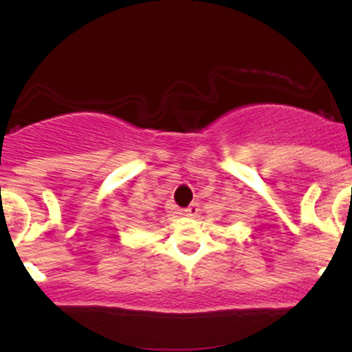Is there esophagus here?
<instances>
[{
	"label": "esophagus",
	"mask_w": 352,
	"mask_h": 352,
	"mask_svg": "<svg viewBox=\"0 0 352 352\" xmlns=\"http://www.w3.org/2000/svg\"><path fill=\"white\" fill-rule=\"evenodd\" d=\"M199 214H200V206L197 202L190 204V206L185 209V216H188V217H197Z\"/></svg>",
	"instance_id": "1"
}]
</instances>
